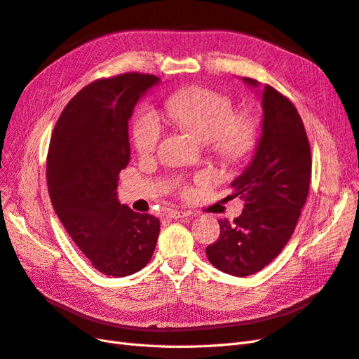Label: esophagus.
Returning a JSON list of instances; mask_svg holds the SVG:
<instances>
[{"label":"esophagus","instance_id":"obj_1","mask_svg":"<svg viewBox=\"0 0 359 359\" xmlns=\"http://www.w3.org/2000/svg\"><path fill=\"white\" fill-rule=\"evenodd\" d=\"M190 212H186V211H178V210H169L166 212V217H169V219H182V217H189Z\"/></svg>","mask_w":359,"mask_h":359}]
</instances>
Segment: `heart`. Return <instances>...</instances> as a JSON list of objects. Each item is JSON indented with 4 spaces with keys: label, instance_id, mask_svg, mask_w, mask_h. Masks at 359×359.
I'll use <instances>...</instances> for the list:
<instances>
[{
    "label": "heart",
    "instance_id": "obj_1",
    "mask_svg": "<svg viewBox=\"0 0 359 359\" xmlns=\"http://www.w3.org/2000/svg\"><path fill=\"white\" fill-rule=\"evenodd\" d=\"M166 112L178 128L208 142L212 154L227 163H240L255 149L259 123L250 114H235L231 97L208 88L182 90L169 97ZM163 136L158 114L147 107L133 126V145L139 156L154 154Z\"/></svg>",
    "mask_w": 359,
    "mask_h": 359
}]
</instances>
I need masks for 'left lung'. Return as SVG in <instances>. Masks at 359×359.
I'll return each instance as SVG.
<instances>
[{
	"label": "left lung",
	"instance_id": "obj_1",
	"mask_svg": "<svg viewBox=\"0 0 359 359\" xmlns=\"http://www.w3.org/2000/svg\"><path fill=\"white\" fill-rule=\"evenodd\" d=\"M250 86L257 81L243 78ZM264 121L252 163L232 181V198L244 210L232 222L219 220L220 236L206 247L210 262L226 274L252 276L280 255L309 196L311 153L293 103L271 85L262 90Z\"/></svg>",
	"mask_w": 359,
	"mask_h": 359
}]
</instances>
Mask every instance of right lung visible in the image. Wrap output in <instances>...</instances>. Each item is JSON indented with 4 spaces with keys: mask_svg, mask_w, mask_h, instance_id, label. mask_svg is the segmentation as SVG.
<instances>
[{
    "mask_svg": "<svg viewBox=\"0 0 359 359\" xmlns=\"http://www.w3.org/2000/svg\"><path fill=\"white\" fill-rule=\"evenodd\" d=\"M154 74L97 79L64 107L50 137L46 180L50 202L74 244L104 276L126 277L153 257L160 220L116 199L130 160L128 119Z\"/></svg>",
    "mask_w": 359,
    "mask_h": 359,
    "instance_id": "right-lung-1",
    "label": "right lung"
}]
</instances>
